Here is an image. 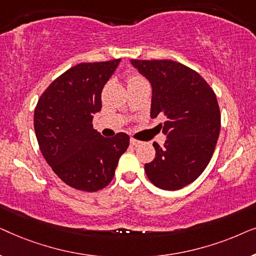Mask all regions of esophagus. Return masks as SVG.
<instances>
[{
  "instance_id": "obj_1",
  "label": "esophagus",
  "mask_w": 256,
  "mask_h": 256,
  "mask_svg": "<svg viewBox=\"0 0 256 256\" xmlns=\"http://www.w3.org/2000/svg\"><path fill=\"white\" fill-rule=\"evenodd\" d=\"M140 141H138V140H135V138H130V144L132 146H138V144H140Z\"/></svg>"
}]
</instances>
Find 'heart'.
<instances>
[{
  "label": "heart",
  "mask_w": 256,
  "mask_h": 256,
  "mask_svg": "<svg viewBox=\"0 0 256 256\" xmlns=\"http://www.w3.org/2000/svg\"><path fill=\"white\" fill-rule=\"evenodd\" d=\"M138 79H141V78H138V76H132V78H129V82H135V80H138Z\"/></svg>",
  "instance_id": "heart-1"
}]
</instances>
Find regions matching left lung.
Wrapping results in <instances>:
<instances>
[{
	"label": "left lung",
	"mask_w": 256,
	"mask_h": 256,
	"mask_svg": "<svg viewBox=\"0 0 256 256\" xmlns=\"http://www.w3.org/2000/svg\"><path fill=\"white\" fill-rule=\"evenodd\" d=\"M130 64L152 85L150 116L164 115L160 130L163 148L154 143L156 156L144 166L150 182L176 191L200 176L211 160L220 132L216 96L200 74L174 60H135Z\"/></svg>",
	"instance_id": "1"
}]
</instances>
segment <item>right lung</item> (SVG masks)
<instances>
[{"label": "right lung", "mask_w": 256, "mask_h": 256, "mask_svg": "<svg viewBox=\"0 0 256 256\" xmlns=\"http://www.w3.org/2000/svg\"><path fill=\"white\" fill-rule=\"evenodd\" d=\"M121 59L82 62L54 80L38 100L34 126L38 146L54 174L68 186L94 192L113 180L129 136L106 138L93 129L101 92Z\"/></svg>", "instance_id": "obj_1"}]
</instances>
